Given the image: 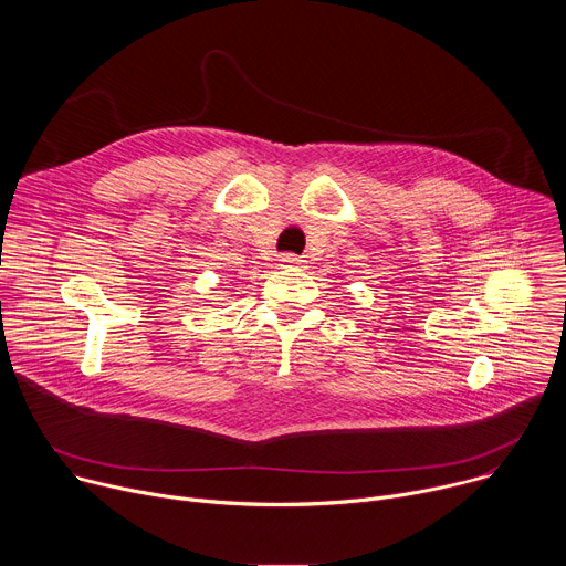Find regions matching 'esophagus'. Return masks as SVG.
Segmentation results:
<instances>
[{"instance_id": "esophagus-1", "label": "esophagus", "mask_w": 566, "mask_h": 566, "mask_svg": "<svg viewBox=\"0 0 566 566\" xmlns=\"http://www.w3.org/2000/svg\"><path fill=\"white\" fill-rule=\"evenodd\" d=\"M300 264H302L300 258H295V255H282V266L293 269V266H300Z\"/></svg>"}]
</instances>
